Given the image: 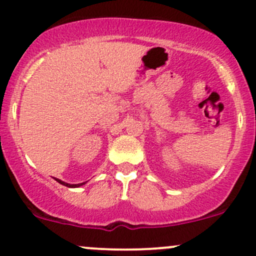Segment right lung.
<instances>
[{
	"mask_svg": "<svg viewBox=\"0 0 256 256\" xmlns=\"http://www.w3.org/2000/svg\"><path fill=\"white\" fill-rule=\"evenodd\" d=\"M56 182H58V183H60V184L66 186V187H69V188H76V187H80V186L85 184V182H82V183H78V184H70V183H66V182H63V180H58V178H56Z\"/></svg>",
	"mask_w": 256,
	"mask_h": 256,
	"instance_id": "add662e5",
	"label": "right lung"
}]
</instances>
